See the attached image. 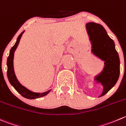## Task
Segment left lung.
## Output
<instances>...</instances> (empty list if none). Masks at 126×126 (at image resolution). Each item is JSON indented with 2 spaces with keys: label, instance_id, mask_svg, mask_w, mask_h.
<instances>
[{
  "label": "left lung",
  "instance_id": "8db88e82",
  "mask_svg": "<svg viewBox=\"0 0 126 126\" xmlns=\"http://www.w3.org/2000/svg\"><path fill=\"white\" fill-rule=\"evenodd\" d=\"M86 29L92 44V52L104 61V68L95 79L103 85V92L99 97L104 95L114 86L120 73V61L114 42L107 34L105 29L99 24L88 23Z\"/></svg>",
  "mask_w": 126,
  "mask_h": 126
}]
</instances>
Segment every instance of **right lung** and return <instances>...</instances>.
Listing matches in <instances>:
<instances>
[{"mask_svg":"<svg viewBox=\"0 0 126 126\" xmlns=\"http://www.w3.org/2000/svg\"><path fill=\"white\" fill-rule=\"evenodd\" d=\"M24 31H23L19 36L18 37L16 42L15 44L12 47L10 51L9 56L7 58V77H8V80H9L10 83L11 85L15 88L16 90L21 94L23 97L28 99H35V98H38L40 97H44L46 96V95L48 94L51 91L52 89H50L48 91L45 92L43 93H37V92H34L31 91L29 89L26 88L25 87L23 86V85L20 84L18 80L17 79L16 76L15 75L14 71V67H13V58H14V53L17 47H18V44H19V41L21 39L22 35L24 33Z\"/></svg>","mask_w":126,"mask_h":126,"instance_id":"obj_1","label":"right lung"}]
</instances>
